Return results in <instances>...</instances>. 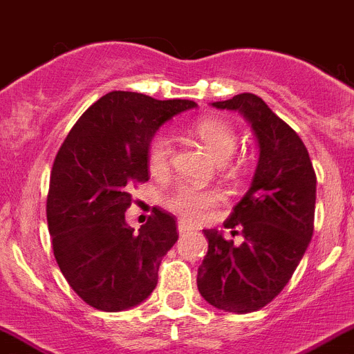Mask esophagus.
I'll return each mask as SVG.
<instances>
[{"mask_svg":"<svg viewBox=\"0 0 354 354\" xmlns=\"http://www.w3.org/2000/svg\"><path fill=\"white\" fill-rule=\"evenodd\" d=\"M192 229V225H188L187 222H183V220H180L178 222V232H180V236H185V234H188Z\"/></svg>","mask_w":354,"mask_h":354,"instance_id":"1","label":"esophagus"}]
</instances>
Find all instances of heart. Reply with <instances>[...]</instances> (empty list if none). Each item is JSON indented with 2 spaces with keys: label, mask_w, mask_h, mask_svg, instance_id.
<instances>
[{
  "label": "heart",
  "mask_w": 354,
  "mask_h": 354,
  "mask_svg": "<svg viewBox=\"0 0 354 354\" xmlns=\"http://www.w3.org/2000/svg\"><path fill=\"white\" fill-rule=\"evenodd\" d=\"M194 132L218 164H225L232 157L237 147V136L225 120L213 117L201 118L196 124ZM171 160H173L171 140L166 134H155L147 148V162L150 173L157 178L166 176L169 173ZM220 203H222L220 194L183 187L178 188L173 196H169L166 204L173 213H176L187 222L199 223L204 222Z\"/></svg>",
  "instance_id": "obj_1"
}]
</instances>
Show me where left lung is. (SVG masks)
<instances>
[{
  "mask_svg": "<svg viewBox=\"0 0 354 354\" xmlns=\"http://www.w3.org/2000/svg\"><path fill=\"white\" fill-rule=\"evenodd\" d=\"M213 106L239 111L250 122L260 155L252 187L225 222L243 243L204 230L207 253L197 288L216 309L246 315L279 295L311 243L316 174L299 134L262 97L244 92Z\"/></svg>",
  "mask_w": 354,
  "mask_h": 354,
  "instance_id": "obj_1",
  "label": "left lung"
}]
</instances>
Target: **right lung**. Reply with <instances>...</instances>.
Returning <instances> with one entry per match:
<instances>
[{
    "instance_id": "right-lung-1",
    "label": "right lung",
    "mask_w": 354,
    "mask_h": 354,
    "mask_svg": "<svg viewBox=\"0 0 354 354\" xmlns=\"http://www.w3.org/2000/svg\"><path fill=\"white\" fill-rule=\"evenodd\" d=\"M197 104L113 91L92 104L55 155L47 196L52 250L75 293L99 311L138 306L155 290L176 220L155 209L138 232L125 223L131 188L150 180L147 148L162 124Z\"/></svg>"
}]
</instances>
